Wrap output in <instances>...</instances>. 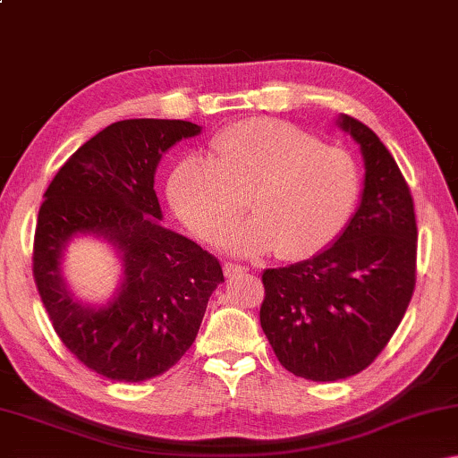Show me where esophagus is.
Segmentation results:
<instances>
[{
  "mask_svg": "<svg viewBox=\"0 0 458 458\" xmlns=\"http://www.w3.org/2000/svg\"><path fill=\"white\" fill-rule=\"evenodd\" d=\"M242 273H246V268L240 265H234V262H226V265H224V275H226L228 278H234Z\"/></svg>",
  "mask_w": 458,
  "mask_h": 458,
  "instance_id": "obj_1",
  "label": "esophagus"
}]
</instances>
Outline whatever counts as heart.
I'll list each match as a JSON object with an SVG mask.
<instances>
[{
	"label": "heart",
	"instance_id": "obj_1",
	"mask_svg": "<svg viewBox=\"0 0 458 458\" xmlns=\"http://www.w3.org/2000/svg\"><path fill=\"white\" fill-rule=\"evenodd\" d=\"M212 153L190 155L169 175L175 214L198 236L216 242L242 216L226 246L240 257L275 252L305 260L344 234L361 193L353 155L319 143L278 119H250L212 139Z\"/></svg>",
	"mask_w": 458,
	"mask_h": 458
}]
</instances>
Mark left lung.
<instances>
[{
    "label": "left lung",
    "mask_w": 458,
    "mask_h": 458,
    "mask_svg": "<svg viewBox=\"0 0 458 458\" xmlns=\"http://www.w3.org/2000/svg\"><path fill=\"white\" fill-rule=\"evenodd\" d=\"M360 145V206L315 257L262 273L260 327L278 361L313 382L360 374L398 329L416 283V216L404 175L368 125L339 114Z\"/></svg>",
    "instance_id": "left-lung-1"
}]
</instances>
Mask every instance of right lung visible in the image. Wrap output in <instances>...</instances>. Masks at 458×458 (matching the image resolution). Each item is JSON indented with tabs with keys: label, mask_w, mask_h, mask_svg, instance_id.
<instances>
[{
	"label": "right lung",
	"mask_w": 458,
	"mask_h": 458,
	"mask_svg": "<svg viewBox=\"0 0 458 458\" xmlns=\"http://www.w3.org/2000/svg\"><path fill=\"white\" fill-rule=\"evenodd\" d=\"M199 133L190 121L113 123L60 167L44 193L34 238L42 303L62 344L114 382H143L175 366L224 283L212 254L161 224L153 190L164 153ZM81 235L103 239L122 262V281L105 304L79 300L65 283L64 252Z\"/></svg>",
	"instance_id": "1"
}]
</instances>
